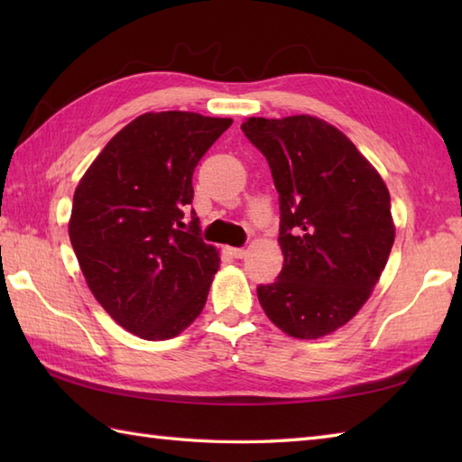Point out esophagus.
I'll list each match as a JSON object with an SVG mask.
<instances>
[{
    "mask_svg": "<svg viewBox=\"0 0 462 462\" xmlns=\"http://www.w3.org/2000/svg\"><path fill=\"white\" fill-rule=\"evenodd\" d=\"M228 254H230L232 258L242 260V258L246 256V254H248V250H246V248H228Z\"/></svg>",
    "mask_w": 462,
    "mask_h": 462,
    "instance_id": "1",
    "label": "esophagus"
}]
</instances>
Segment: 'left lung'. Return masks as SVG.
I'll return each mask as SVG.
<instances>
[{
	"label": "left lung",
	"instance_id": "8db88e82",
	"mask_svg": "<svg viewBox=\"0 0 462 462\" xmlns=\"http://www.w3.org/2000/svg\"><path fill=\"white\" fill-rule=\"evenodd\" d=\"M280 194L278 280L258 288L273 326L329 336L356 316L385 270L395 224L385 182L336 126L311 115L242 123Z\"/></svg>",
	"mask_w": 462,
	"mask_h": 462
}]
</instances>
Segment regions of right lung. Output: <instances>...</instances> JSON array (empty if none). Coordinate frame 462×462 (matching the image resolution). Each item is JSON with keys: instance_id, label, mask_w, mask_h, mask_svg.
<instances>
[{"instance_id": "obj_1", "label": "right lung", "mask_w": 462, "mask_h": 462, "mask_svg": "<svg viewBox=\"0 0 462 462\" xmlns=\"http://www.w3.org/2000/svg\"><path fill=\"white\" fill-rule=\"evenodd\" d=\"M232 119L144 113L116 133L73 194L69 238L103 310L143 339L176 337L200 316L220 252L199 236L196 164Z\"/></svg>"}]
</instances>
